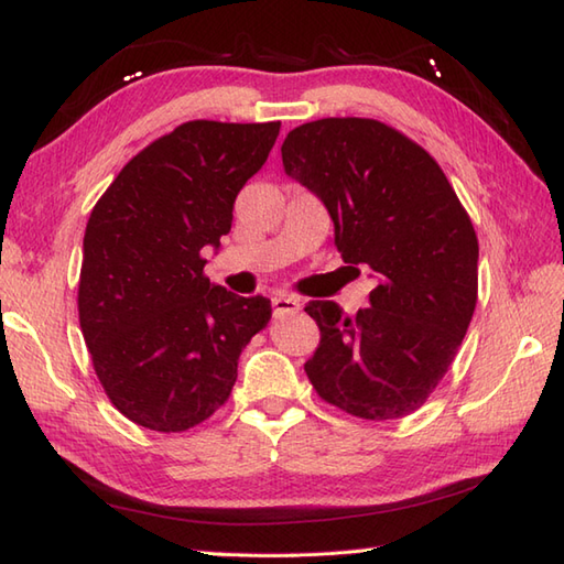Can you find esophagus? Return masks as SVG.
I'll list each match as a JSON object with an SVG mask.
<instances>
[{
  "label": "esophagus",
  "mask_w": 564,
  "mask_h": 564,
  "mask_svg": "<svg viewBox=\"0 0 564 564\" xmlns=\"http://www.w3.org/2000/svg\"><path fill=\"white\" fill-rule=\"evenodd\" d=\"M273 317L297 315L301 313V301H295L291 295H273Z\"/></svg>",
  "instance_id": "1"
}]
</instances>
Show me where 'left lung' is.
Here are the masks:
<instances>
[{
	"label": "left lung",
	"mask_w": 564,
	"mask_h": 564,
	"mask_svg": "<svg viewBox=\"0 0 564 564\" xmlns=\"http://www.w3.org/2000/svg\"><path fill=\"white\" fill-rule=\"evenodd\" d=\"M283 170L325 203L349 269L378 279L354 317L332 301L305 310L319 346L305 373L341 412L388 422L416 412L446 376L477 303V235L431 154L373 118L293 128Z\"/></svg>",
	"instance_id": "left-lung-1"
}]
</instances>
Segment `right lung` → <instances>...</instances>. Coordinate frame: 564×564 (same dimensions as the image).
<instances>
[{"instance_id": "1", "label": "right lung", "mask_w": 564, "mask_h": 564, "mask_svg": "<svg viewBox=\"0 0 564 564\" xmlns=\"http://www.w3.org/2000/svg\"><path fill=\"white\" fill-rule=\"evenodd\" d=\"M281 123L188 121L130 160L94 206L79 271V327L111 404L178 434L218 412L237 361L269 325L271 301L203 273V249L232 227L239 188Z\"/></svg>"}]
</instances>
